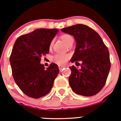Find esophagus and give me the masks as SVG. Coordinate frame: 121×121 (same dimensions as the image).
Masks as SVG:
<instances>
[{"label":"esophagus","mask_w":121,"mask_h":121,"mask_svg":"<svg viewBox=\"0 0 121 121\" xmlns=\"http://www.w3.org/2000/svg\"><path fill=\"white\" fill-rule=\"evenodd\" d=\"M58 67H59L60 71H61V70L62 69H63L64 68V67H65V66H60H60H58Z\"/></svg>","instance_id":"obj_1"}]
</instances>
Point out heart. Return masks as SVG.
Instances as JSON below:
<instances>
[{
    "instance_id": "heart-1",
    "label": "heart",
    "mask_w": 121,
    "mask_h": 121,
    "mask_svg": "<svg viewBox=\"0 0 121 121\" xmlns=\"http://www.w3.org/2000/svg\"><path fill=\"white\" fill-rule=\"evenodd\" d=\"M61 39L63 40L64 43L66 44L70 42L72 40H73L72 37L69 34H63L61 36ZM52 43H51L52 45ZM70 58V55L69 54H57L53 56L52 60L54 62L58 65H63L66 63L68 61V60Z\"/></svg>"
}]
</instances>
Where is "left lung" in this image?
I'll list each match as a JSON object with an SVG mask.
<instances>
[{"label":"left lung","mask_w":121,"mask_h":121,"mask_svg":"<svg viewBox=\"0 0 121 121\" xmlns=\"http://www.w3.org/2000/svg\"><path fill=\"white\" fill-rule=\"evenodd\" d=\"M61 31L75 39V51L70 61L75 62L76 65L79 64L78 62H82L79 69L70 67V87L79 95L91 96L97 94L104 87L110 69L108 48L99 35L86 25L78 24Z\"/></svg>","instance_id":"1"}]
</instances>
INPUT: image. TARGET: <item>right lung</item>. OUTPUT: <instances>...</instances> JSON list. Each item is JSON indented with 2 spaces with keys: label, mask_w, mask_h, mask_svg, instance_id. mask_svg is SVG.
<instances>
[{
  "label": "right lung",
  "mask_w": 121,
  "mask_h": 121,
  "mask_svg": "<svg viewBox=\"0 0 121 121\" xmlns=\"http://www.w3.org/2000/svg\"><path fill=\"white\" fill-rule=\"evenodd\" d=\"M56 29H37L16 40L10 61L12 74L18 87L26 95L39 98L51 91L59 73L58 66L51 63L47 69L40 63L42 55L49 54Z\"/></svg>",
  "instance_id": "add662e5"
}]
</instances>
